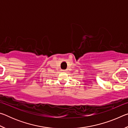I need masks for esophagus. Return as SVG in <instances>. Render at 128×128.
I'll use <instances>...</instances> for the list:
<instances>
[{"label":"esophagus","mask_w":128,"mask_h":128,"mask_svg":"<svg viewBox=\"0 0 128 128\" xmlns=\"http://www.w3.org/2000/svg\"><path fill=\"white\" fill-rule=\"evenodd\" d=\"M62 72H66V70H62Z\"/></svg>","instance_id":"1"}]
</instances>
